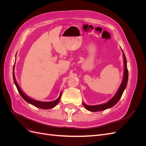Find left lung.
<instances>
[{"mask_svg": "<svg viewBox=\"0 0 146 146\" xmlns=\"http://www.w3.org/2000/svg\"><path fill=\"white\" fill-rule=\"evenodd\" d=\"M122 51L123 53L124 70H123V76L122 83L121 84L120 86H119L118 90L117 91L116 93L113 96V98L111 99H110L108 102H107L105 104L96 105H88L84 102H83V106L85 107L86 110H89L90 111H93V112L103 111V110L113 107V106L115 105L118 102L119 99H121L123 91H124L125 89L126 88L127 82H128V78H129V72H128V69H127V59H126L124 53H123L122 50Z\"/></svg>", "mask_w": 146, "mask_h": 146, "instance_id": "1", "label": "left lung"}]
</instances>
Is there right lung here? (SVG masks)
<instances>
[{"label":"right lung","mask_w":146,"mask_h":146,"mask_svg":"<svg viewBox=\"0 0 146 146\" xmlns=\"http://www.w3.org/2000/svg\"><path fill=\"white\" fill-rule=\"evenodd\" d=\"M15 64L14 66H13V80H14V83L15 84V85L17 88V91L19 92L20 95L21 96L22 98H23L27 102L33 105L35 107H36L37 108H41V109H45V110H47V109H50L54 108V107L58 104V103L59 102V101L60 100L61 96V92L59 96V97L58 98V99H56L54 101H52V102H41V101H38V100H34L32 98H29V96H27L26 95L24 92L21 89V88L19 87V85L17 84V81L15 78V72H14V69H15Z\"/></svg>","instance_id":"obj_1"}]
</instances>
